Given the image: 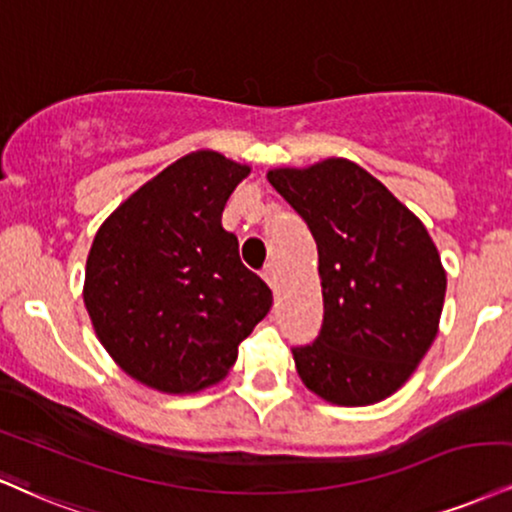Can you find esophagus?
<instances>
[{"instance_id": "34e87169", "label": "esophagus", "mask_w": 512, "mask_h": 512, "mask_svg": "<svg viewBox=\"0 0 512 512\" xmlns=\"http://www.w3.org/2000/svg\"><path fill=\"white\" fill-rule=\"evenodd\" d=\"M262 276H264V281H267V283H269V286H272V288H274V291H276V272H274V267H272V264H269V267H267V269H264V272H262Z\"/></svg>"}]
</instances>
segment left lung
Segmentation results:
<instances>
[{"label":"left lung","mask_w":512,"mask_h":512,"mask_svg":"<svg viewBox=\"0 0 512 512\" xmlns=\"http://www.w3.org/2000/svg\"><path fill=\"white\" fill-rule=\"evenodd\" d=\"M269 183L317 243L324 322L295 369L326 403L362 408L396 393L439 331L446 269L432 236L384 183L343 157L281 166Z\"/></svg>","instance_id":"obj_1"}]
</instances>
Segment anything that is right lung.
Returning <instances> with one entry per match:
<instances>
[{
  "label": "right lung",
  "instance_id": "1",
  "mask_svg": "<svg viewBox=\"0 0 512 512\" xmlns=\"http://www.w3.org/2000/svg\"><path fill=\"white\" fill-rule=\"evenodd\" d=\"M250 166L214 150L176 159L104 219L85 264L92 329L128 377L195 393L229 374L272 291L221 226Z\"/></svg>",
  "mask_w": 512,
  "mask_h": 512
}]
</instances>
